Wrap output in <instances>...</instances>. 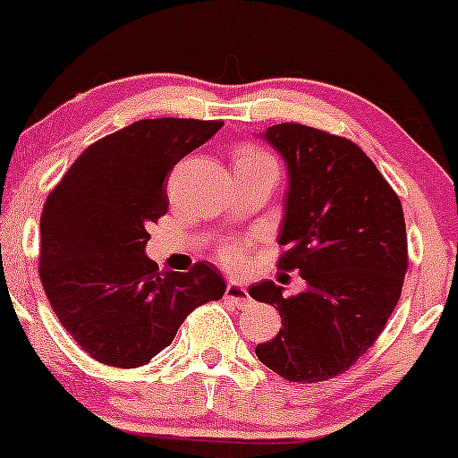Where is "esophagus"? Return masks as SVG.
Instances as JSON below:
<instances>
[{
	"mask_svg": "<svg viewBox=\"0 0 458 458\" xmlns=\"http://www.w3.org/2000/svg\"><path fill=\"white\" fill-rule=\"evenodd\" d=\"M225 298H227V302H231L237 309H243V306L250 304V296H248V290L240 284H227V290H225Z\"/></svg>",
	"mask_w": 458,
	"mask_h": 458,
	"instance_id": "34e87169",
	"label": "esophagus"
}]
</instances>
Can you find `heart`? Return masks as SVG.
I'll return each mask as SVG.
<instances>
[{"label": "heart", "instance_id": "heart-1", "mask_svg": "<svg viewBox=\"0 0 458 458\" xmlns=\"http://www.w3.org/2000/svg\"><path fill=\"white\" fill-rule=\"evenodd\" d=\"M259 158H268V156L259 148L243 146L240 152H237V162L259 160ZM221 256H223V260L227 262V265H240V262L243 260V256H246V246H243V243H231V246L223 250Z\"/></svg>", "mask_w": 458, "mask_h": 458}]
</instances>
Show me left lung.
<instances>
[{
	"label": "left lung",
	"mask_w": 458,
	"mask_h": 458,
	"mask_svg": "<svg viewBox=\"0 0 458 458\" xmlns=\"http://www.w3.org/2000/svg\"><path fill=\"white\" fill-rule=\"evenodd\" d=\"M281 156L287 191L279 268L306 290L260 281L248 290L279 310V334L256 356L287 381H325L354 365L396 309L406 273L403 204L356 143L296 123L256 133Z\"/></svg>",
	"instance_id": "left-lung-1"
}]
</instances>
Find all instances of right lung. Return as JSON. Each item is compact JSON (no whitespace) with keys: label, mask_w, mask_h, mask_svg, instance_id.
Listing matches in <instances>:
<instances>
[{"label":"right lung","mask_w":458,"mask_h":458,"mask_svg":"<svg viewBox=\"0 0 458 458\" xmlns=\"http://www.w3.org/2000/svg\"><path fill=\"white\" fill-rule=\"evenodd\" d=\"M221 121L146 118L85 149L41 212L39 277L62 327L110 367L148 365L196 306L221 300L215 265L160 271L148 227L168 208L173 166Z\"/></svg>","instance_id":"obj_1"}]
</instances>
